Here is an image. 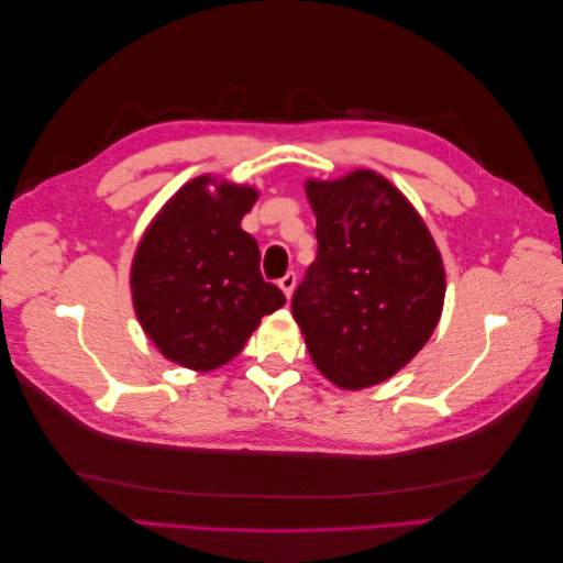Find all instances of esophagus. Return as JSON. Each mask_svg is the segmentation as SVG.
Returning a JSON list of instances; mask_svg holds the SVG:
<instances>
[{"instance_id":"1","label":"esophagus","mask_w":563,"mask_h":563,"mask_svg":"<svg viewBox=\"0 0 563 563\" xmlns=\"http://www.w3.org/2000/svg\"><path fill=\"white\" fill-rule=\"evenodd\" d=\"M279 288H282L286 298H291L294 288H296V272H288V275H284V277L279 279Z\"/></svg>"}]
</instances>
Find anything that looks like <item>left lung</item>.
Masks as SVG:
<instances>
[{"label": "left lung", "mask_w": 563, "mask_h": 563, "mask_svg": "<svg viewBox=\"0 0 563 563\" xmlns=\"http://www.w3.org/2000/svg\"><path fill=\"white\" fill-rule=\"evenodd\" d=\"M317 258L294 294L314 366L343 389L378 385L428 343L446 275L422 218L395 185L360 168L305 183Z\"/></svg>", "instance_id": "obj_1"}]
</instances>
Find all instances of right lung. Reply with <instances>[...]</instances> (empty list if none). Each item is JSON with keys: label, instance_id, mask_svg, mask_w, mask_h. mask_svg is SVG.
<instances>
[{"label": "right lung", "instance_id": "obj_1", "mask_svg": "<svg viewBox=\"0 0 563 563\" xmlns=\"http://www.w3.org/2000/svg\"><path fill=\"white\" fill-rule=\"evenodd\" d=\"M255 199L249 185L199 176L145 230L131 265L133 308L166 360L192 371L223 366L286 302L261 275L258 242L242 230Z\"/></svg>", "mask_w": 563, "mask_h": 563}]
</instances>
